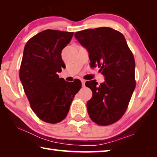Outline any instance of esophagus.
<instances>
[{"label":"esophagus","instance_id":"obj_1","mask_svg":"<svg viewBox=\"0 0 157 157\" xmlns=\"http://www.w3.org/2000/svg\"><path fill=\"white\" fill-rule=\"evenodd\" d=\"M81 82H82V86H84V85H85V82H86V81H85V80H84V79H81Z\"/></svg>","mask_w":157,"mask_h":157}]
</instances>
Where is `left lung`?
<instances>
[{
    "label": "left lung",
    "mask_w": 157,
    "mask_h": 157,
    "mask_svg": "<svg viewBox=\"0 0 157 157\" xmlns=\"http://www.w3.org/2000/svg\"><path fill=\"white\" fill-rule=\"evenodd\" d=\"M75 37L87 50L90 64L100 67L105 82H86L93 95L86 104L89 117L100 125L118 121L127 110L136 86L135 61L120 32L102 27L77 32Z\"/></svg>",
    "instance_id": "obj_1"
}]
</instances>
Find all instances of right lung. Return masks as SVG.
<instances>
[{
  "label": "right lung",
  "mask_w": 157,
  "mask_h": 157,
  "mask_svg": "<svg viewBox=\"0 0 157 157\" xmlns=\"http://www.w3.org/2000/svg\"><path fill=\"white\" fill-rule=\"evenodd\" d=\"M73 36V33L44 30L32 37L23 50L20 80L32 109L46 123L63 120L81 89L80 80L66 82L57 74L65 68L62 51Z\"/></svg>",
  "instance_id": "add662e5"
}]
</instances>
